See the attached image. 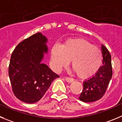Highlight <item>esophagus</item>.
<instances>
[{"label": "esophagus", "instance_id": "obj_1", "mask_svg": "<svg viewBox=\"0 0 122 122\" xmlns=\"http://www.w3.org/2000/svg\"><path fill=\"white\" fill-rule=\"evenodd\" d=\"M65 79H66V81L67 82H72L73 81V79H72V78H69V77H66L65 78Z\"/></svg>", "mask_w": 122, "mask_h": 122}]
</instances>
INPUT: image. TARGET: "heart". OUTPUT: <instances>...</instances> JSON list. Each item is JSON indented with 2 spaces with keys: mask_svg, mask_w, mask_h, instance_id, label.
Instances as JSON below:
<instances>
[{
  "mask_svg": "<svg viewBox=\"0 0 122 122\" xmlns=\"http://www.w3.org/2000/svg\"><path fill=\"white\" fill-rule=\"evenodd\" d=\"M51 55L56 69L60 70L71 61L72 69L82 78L90 77L96 73L102 61L99 49L79 38L69 40L61 46L55 44L52 47Z\"/></svg>",
  "mask_w": 122,
  "mask_h": 122,
  "instance_id": "1",
  "label": "heart"
}]
</instances>
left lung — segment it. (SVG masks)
Returning <instances> with one entry per match:
<instances>
[{"instance_id":"obj_1","label":"left lung","mask_w":122,"mask_h":122,"mask_svg":"<svg viewBox=\"0 0 122 122\" xmlns=\"http://www.w3.org/2000/svg\"><path fill=\"white\" fill-rule=\"evenodd\" d=\"M101 51L103 65L93 76L83 82L84 89L79 97L82 102H93L99 100L105 93L112 78L111 55L103 45H101Z\"/></svg>"}]
</instances>
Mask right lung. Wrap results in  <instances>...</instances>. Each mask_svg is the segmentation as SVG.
Wrapping results in <instances>:
<instances>
[{"instance_id":"add662e5","label":"right lung","mask_w":122,"mask_h":122,"mask_svg":"<svg viewBox=\"0 0 122 122\" xmlns=\"http://www.w3.org/2000/svg\"><path fill=\"white\" fill-rule=\"evenodd\" d=\"M47 41L38 32L19 43L11 55L8 72L12 90L25 103L40 101L52 81L60 77L42 62L49 53Z\"/></svg>"}]
</instances>
